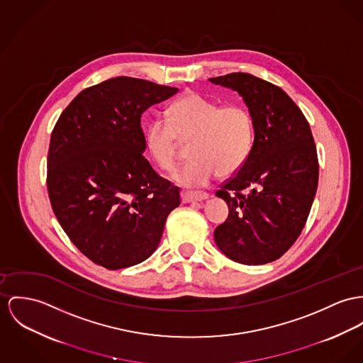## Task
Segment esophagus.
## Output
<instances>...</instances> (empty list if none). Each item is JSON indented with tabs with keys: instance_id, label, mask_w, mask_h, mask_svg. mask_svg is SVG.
Here are the masks:
<instances>
[{
	"instance_id": "34e87169",
	"label": "esophagus",
	"mask_w": 363,
	"mask_h": 363,
	"mask_svg": "<svg viewBox=\"0 0 363 363\" xmlns=\"http://www.w3.org/2000/svg\"><path fill=\"white\" fill-rule=\"evenodd\" d=\"M181 197L184 203H194L208 199V195L206 192H182Z\"/></svg>"
}]
</instances>
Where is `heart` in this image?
<instances>
[{"label":"heart","mask_w":363,"mask_h":363,"mask_svg":"<svg viewBox=\"0 0 363 363\" xmlns=\"http://www.w3.org/2000/svg\"><path fill=\"white\" fill-rule=\"evenodd\" d=\"M178 138L194 140L192 160L174 178L182 186L199 188L245 166L254 142V123L242 105L221 106L199 94H188L168 109V121L155 120L146 133L156 163L166 171H174L179 163Z\"/></svg>","instance_id":"b5f03b06"}]
</instances>
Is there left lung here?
<instances>
[{
    "instance_id": "obj_1",
    "label": "left lung",
    "mask_w": 363,
    "mask_h": 363,
    "mask_svg": "<svg viewBox=\"0 0 363 363\" xmlns=\"http://www.w3.org/2000/svg\"><path fill=\"white\" fill-rule=\"evenodd\" d=\"M210 82L238 91L254 123L247 162L216 192L229 208L214 230L216 243L232 261L272 262L298 239L316 194L319 163L309 124L278 85L249 73Z\"/></svg>"
}]
</instances>
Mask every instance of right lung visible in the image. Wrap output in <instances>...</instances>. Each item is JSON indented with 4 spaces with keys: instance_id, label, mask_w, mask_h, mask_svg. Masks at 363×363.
<instances>
[{
    "instance_id": "add662e5",
    "label": "right lung",
    "mask_w": 363,
    "mask_h": 363,
    "mask_svg": "<svg viewBox=\"0 0 363 363\" xmlns=\"http://www.w3.org/2000/svg\"><path fill=\"white\" fill-rule=\"evenodd\" d=\"M178 88L114 77L82 91L51 134L47 188L56 218L96 265L121 269L157 249L179 188L145 159L142 113Z\"/></svg>"
}]
</instances>
